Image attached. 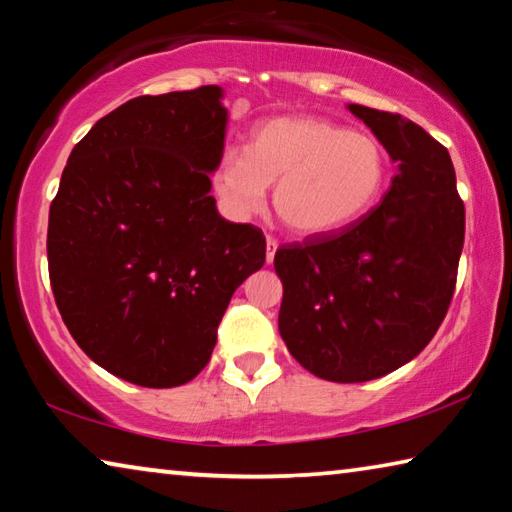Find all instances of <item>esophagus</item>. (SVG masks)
<instances>
[{"label":"esophagus","instance_id":"obj_1","mask_svg":"<svg viewBox=\"0 0 512 512\" xmlns=\"http://www.w3.org/2000/svg\"><path fill=\"white\" fill-rule=\"evenodd\" d=\"M275 250H277V239H273V237H266V264H271V262H273Z\"/></svg>","mask_w":512,"mask_h":512}]
</instances>
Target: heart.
<instances>
[{"instance_id": "1", "label": "heart", "mask_w": 512, "mask_h": 512, "mask_svg": "<svg viewBox=\"0 0 512 512\" xmlns=\"http://www.w3.org/2000/svg\"><path fill=\"white\" fill-rule=\"evenodd\" d=\"M386 176V151L372 135L323 117L291 115L262 121L248 153L225 151L214 183L239 216L262 210L266 187H275V212L291 232L329 237L377 205Z\"/></svg>"}]
</instances>
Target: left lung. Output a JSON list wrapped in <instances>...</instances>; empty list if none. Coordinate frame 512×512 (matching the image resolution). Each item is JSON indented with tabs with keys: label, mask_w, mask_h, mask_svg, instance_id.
<instances>
[{
	"label": "left lung",
	"mask_w": 512,
	"mask_h": 512,
	"mask_svg": "<svg viewBox=\"0 0 512 512\" xmlns=\"http://www.w3.org/2000/svg\"><path fill=\"white\" fill-rule=\"evenodd\" d=\"M397 162L384 201L336 235L277 248L280 334L311 375L384 377L418 357L454 296L465 205L443 144L397 112L350 103Z\"/></svg>",
	"instance_id": "obj_1"
}]
</instances>
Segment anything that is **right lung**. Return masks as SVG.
Listing matches in <instances>:
<instances>
[{
	"label": "right lung",
	"mask_w": 512,
	"mask_h": 512,
	"mask_svg": "<svg viewBox=\"0 0 512 512\" xmlns=\"http://www.w3.org/2000/svg\"><path fill=\"white\" fill-rule=\"evenodd\" d=\"M219 85L137 97L74 146L49 207L47 259L69 334L146 388L192 381L232 293L266 259L264 232L216 212Z\"/></svg>",
	"instance_id": "right-lung-1"
}]
</instances>
